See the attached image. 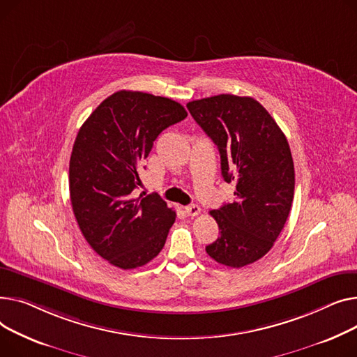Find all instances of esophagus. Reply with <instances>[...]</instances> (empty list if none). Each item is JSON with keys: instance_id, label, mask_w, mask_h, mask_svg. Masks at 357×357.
Returning a JSON list of instances; mask_svg holds the SVG:
<instances>
[{"instance_id": "34e87169", "label": "esophagus", "mask_w": 357, "mask_h": 357, "mask_svg": "<svg viewBox=\"0 0 357 357\" xmlns=\"http://www.w3.org/2000/svg\"><path fill=\"white\" fill-rule=\"evenodd\" d=\"M184 212L187 213V216H192V218H195V216L200 215V206H197V204L185 206V207H184Z\"/></svg>"}]
</instances>
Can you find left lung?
I'll return each instance as SVG.
<instances>
[{"instance_id":"obj_1","label":"left lung","mask_w":357,"mask_h":357,"mask_svg":"<svg viewBox=\"0 0 357 357\" xmlns=\"http://www.w3.org/2000/svg\"><path fill=\"white\" fill-rule=\"evenodd\" d=\"M187 109L218 145L225 181L236 184L235 200L211 212L220 236L206 252L242 268L269 252L289 215L296 173L288 141L254 98L223 93L188 102Z\"/></svg>"}]
</instances>
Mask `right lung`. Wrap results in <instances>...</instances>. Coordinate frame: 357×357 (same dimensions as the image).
Listing matches in <instances>:
<instances>
[{"instance_id":"1","label":"right lung","mask_w":357,"mask_h":357,"mask_svg":"<svg viewBox=\"0 0 357 357\" xmlns=\"http://www.w3.org/2000/svg\"><path fill=\"white\" fill-rule=\"evenodd\" d=\"M185 116L173 99L119 91L77 132L69 164L72 208L88 243L114 266L149 264L165 243L176 212L158 195L135 199L132 192L157 137Z\"/></svg>"}]
</instances>
